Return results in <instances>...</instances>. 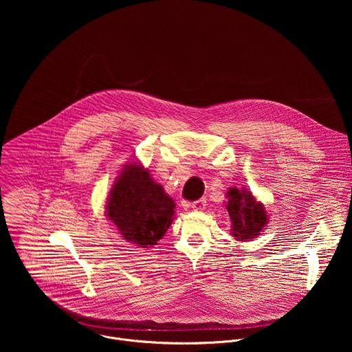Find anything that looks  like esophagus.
<instances>
[{"label":"esophagus","instance_id":"obj_1","mask_svg":"<svg viewBox=\"0 0 352 352\" xmlns=\"http://www.w3.org/2000/svg\"><path fill=\"white\" fill-rule=\"evenodd\" d=\"M207 199L206 198H201V199H198V201H192V204H191V207L195 210V211H201L203 208H204V206H206V203H207Z\"/></svg>","mask_w":352,"mask_h":352}]
</instances>
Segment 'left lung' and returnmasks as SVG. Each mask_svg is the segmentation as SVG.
Wrapping results in <instances>:
<instances>
[{
  "mask_svg": "<svg viewBox=\"0 0 352 352\" xmlns=\"http://www.w3.org/2000/svg\"><path fill=\"white\" fill-rule=\"evenodd\" d=\"M226 198L229 199L226 208L233 223L232 234L241 241L257 237L268 222L264 207L245 190L229 188Z\"/></svg>",
  "mask_w": 352,
  "mask_h": 352,
  "instance_id": "obj_1",
  "label": "left lung"
}]
</instances>
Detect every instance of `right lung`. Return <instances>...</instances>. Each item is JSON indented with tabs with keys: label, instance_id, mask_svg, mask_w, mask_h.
Here are the masks:
<instances>
[{
	"label": "right lung",
	"instance_id": "right-lung-1",
	"mask_svg": "<svg viewBox=\"0 0 352 352\" xmlns=\"http://www.w3.org/2000/svg\"><path fill=\"white\" fill-rule=\"evenodd\" d=\"M112 187L107 215L123 239L144 248L157 244L173 221L172 198L135 162L124 168Z\"/></svg>",
	"mask_w": 352,
	"mask_h": 352
}]
</instances>
